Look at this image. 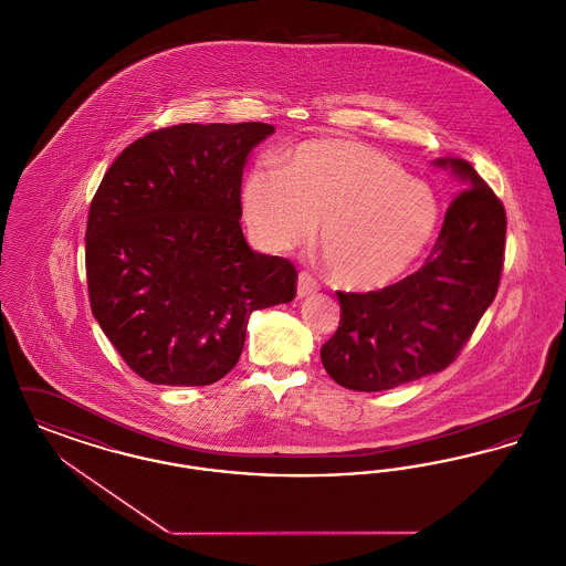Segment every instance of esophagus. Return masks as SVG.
I'll list each match as a JSON object with an SVG mask.
<instances>
[{
	"label": "esophagus",
	"mask_w": 566,
	"mask_h": 566,
	"mask_svg": "<svg viewBox=\"0 0 566 566\" xmlns=\"http://www.w3.org/2000/svg\"><path fill=\"white\" fill-rule=\"evenodd\" d=\"M318 289H321V284H318V280H316L312 273H307V271H301V273H298V280H296V295H312V293H316Z\"/></svg>",
	"instance_id": "esophagus-1"
}]
</instances>
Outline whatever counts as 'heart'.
Returning a JSON list of instances; mask_svg holds the SVG:
<instances>
[{"mask_svg":"<svg viewBox=\"0 0 566 566\" xmlns=\"http://www.w3.org/2000/svg\"><path fill=\"white\" fill-rule=\"evenodd\" d=\"M243 220L263 248L307 242L316 224L331 277L352 291L390 284L431 242L439 203L429 185L374 148L307 139L282 167H252L242 187Z\"/></svg>","mask_w":566,"mask_h":566,"instance_id":"b5f03b06","label":"heart"}]
</instances>
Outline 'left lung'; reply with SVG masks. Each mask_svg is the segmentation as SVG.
Returning a JSON list of instances; mask_svg holds the SVG:
<instances>
[{
    "label": "left lung",
    "mask_w": 566,
    "mask_h": 566,
    "mask_svg": "<svg viewBox=\"0 0 566 566\" xmlns=\"http://www.w3.org/2000/svg\"><path fill=\"white\" fill-rule=\"evenodd\" d=\"M437 165H450L462 190L448 206L427 263L381 291H337L342 318L321 358L344 388L379 392L443 371L496 296L505 261V208L469 163L439 159Z\"/></svg>",
    "instance_id": "8db88e82"
}]
</instances>
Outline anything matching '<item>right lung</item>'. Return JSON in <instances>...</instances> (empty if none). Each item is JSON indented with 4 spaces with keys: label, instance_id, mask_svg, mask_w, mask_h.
<instances>
[{
    "label": "right lung",
    "instance_id": "right-lung-1",
    "mask_svg": "<svg viewBox=\"0 0 566 566\" xmlns=\"http://www.w3.org/2000/svg\"><path fill=\"white\" fill-rule=\"evenodd\" d=\"M271 134L185 123L109 165L86 220L88 301L142 379L214 384L242 356L248 316L295 298V265L250 250L240 224L245 157Z\"/></svg>",
    "mask_w": 566,
    "mask_h": 566
}]
</instances>
